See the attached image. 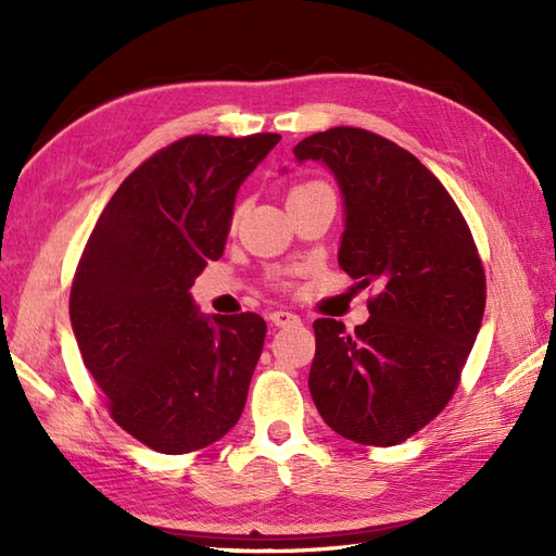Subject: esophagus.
Wrapping results in <instances>:
<instances>
[{
  "label": "esophagus",
  "mask_w": 556,
  "mask_h": 556,
  "mask_svg": "<svg viewBox=\"0 0 556 556\" xmlns=\"http://www.w3.org/2000/svg\"><path fill=\"white\" fill-rule=\"evenodd\" d=\"M269 323L275 327H289V325H299L301 317L291 311H275L269 313Z\"/></svg>",
  "instance_id": "esophagus-1"
}]
</instances>
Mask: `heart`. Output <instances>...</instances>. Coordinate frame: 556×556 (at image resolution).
<instances>
[{
	"label": "heart",
	"instance_id": "b5f03b06",
	"mask_svg": "<svg viewBox=\"0 0 556 556\" xmlns=\"http://www.w3.org/2000/svg\"><path fill=\"white\" fill-rule=\"evenodd\" d=\"M317 186H325V184H320V181H308V184H303V186H296L293 188V191H303V188H317ZM291 191V193H293ZM236 217H239V210H236Z\"/></svg>",
	"mask_w": 556,
	"mask_h": 556
}]
</instances>
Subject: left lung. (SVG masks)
Listing matches in <instances>:
<instances>
[{
  "mask_svg": "<svg viewBox=\"0 0 556 556\" xmlns=\"http://www.w3.org/2000/svg\"><path fill=\"white\" fill-rule=\"evenodd\" d=\"M293 155L337 176L346 212L339 267L380 289L351 334L332 317L313 323V401L351 442L401 444L440 416L476 344L488 291L473 233L440 179L372 131L329 128Z\"/></svg>",
  "mask_w": 556,
  "mask_h": 556,
  "instance_id": "obj_1",
  "label": "left lung"
}]
</instances>
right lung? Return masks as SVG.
<instances>
[{"label": "right lung", "mask_w": 556, "mask_h": 556, "mask_svg": "<svg viewBox=\"0 0 556 556\" xmlns=\"http://www.w3.org/2000/svg\"><path fill=\"white\" fill-rule=\"evenodd\" d=\"M281 140L186 136L157 150L102 210L68 313L114 422L160 454L222 440L241 418L267 325L198 315L188 289L224 253L233 198Z\"/></svg>", "instance_id": "add662e5"}]
</instances>
